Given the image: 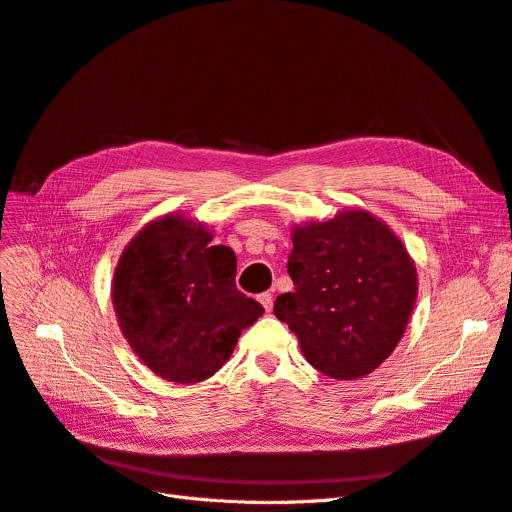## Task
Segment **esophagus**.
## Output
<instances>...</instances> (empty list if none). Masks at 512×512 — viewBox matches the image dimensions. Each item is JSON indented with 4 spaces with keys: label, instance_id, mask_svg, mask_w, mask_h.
<instances>
[{
    "label": "esophagus",
    "instance_id": "1",
    "mask_svg": "<svg viewBox=\"0 0 512 512\" xmlns=\"http://www.w3.org/2000/svg\"><path fill=\"white\" fill-rule=\"evenodd\" d=\"M258 301L262 303V307L267 309V312H271V309H273V294L271 292H262L260 297H258Z\"/></svg>",
    "mask_w": 512,
    "mask_h": 512
}]
</instances>
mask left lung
<instances>
[{"mask_svg": "<svg viewBox=\"0 0 512 512\" xmlns=\"http://www.w3.org/2000/svg\"><path fill=\"white\" fill-rule=\"evenodd\" d=\"M292 292L273 312L297 335L309 365L359 380L389 359L416 301V267L395 232L369 211H339L292 230Z\"/></svg>", "mask_w": 512, "mask_h": 512, "instance_id": "8db88e82", "label": "left lung"}]
</instances>
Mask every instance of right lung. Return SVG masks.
<instances>
[{
    "instance_id": "obj_1",
    "label": "right lung",
    "mask_w": 512,
    "mask_h": 512,
    "mask_svg": "<svg viewBox=\"0 0 512 512\" xmlns=\"http://www.w3.org/2000/svg\"><path fill=\"white\" fill-rule=\"evenodd\" d=\"M181 213L149 222L123 250L113 305L123 337L153 374L194 384L211 378L265 307L235 286L237 256Z\"/></svg>"
}]
</instances>
